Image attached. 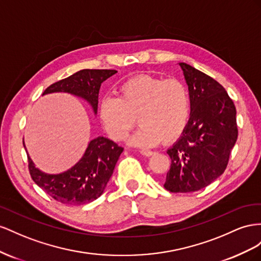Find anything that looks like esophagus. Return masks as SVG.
<instances>
[{
	"mask_svg": "<svg viewBox=\"0 0 261 261\" xmlns=\"http://www.w3.org/2000/svg\"><path fill=\"white\" fill-rule=\"evenodd\" d=\"M140 153L142 154L143 156H151V155L154 154V152H153V151H150V150H141Z\"/></svg>",
	"mask_w": 261,
	"mask_h": 261,
	"instance_id": "esophagus-1",
	"label": "esophagus"
}]
</instances>
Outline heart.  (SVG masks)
<instances>
[{"label":"heart","instance_id":"b5f03b06","mask_svg":"<svg viewBox=\"0 0 261 261\" xmlns=\"http://www.w3.org/2000/svg\"><path fill=\"white\" fill-rule=\"evenodd\" d=\"M120 97L107 95L100 99L98 117L115 141L128 136L136 124L140 128L129 138L130 145L153 147L162 141L169 143L179 137L188 123L190 97L186 85L176 79L133 76L119 86Z\"/></svg>","mask_w":261,"mask_h":261}]
</instances>
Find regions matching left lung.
<instances>
[{"label":"left lung","mask_w":261,"mask_h":261,"mask_svg":"<svg viewBox=\"0 0 261 261\" xmlns=\"http://www.w3.org/2000/svg\"><path fill=\"white\" fill-rule=\"evenodd\" d=\"M179 65L188 85L190 118L167 150L172 164L164 187L186 193L206 187L224 173L238 131L236 108L225 88L193 66Z\"/></svg>","instance_id":"obj_1"}]
</instances>
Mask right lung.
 <instances>
[{"label": "right lung", "mask_w": 261, "mask_h": 261, "mask_svg": "<svg viewBox=\"0 0 261 261\" xmlns=\"http://www.w3.org/2000/svg\"><path fill=\"white\" fill-rule=\"evenodd\" d=\"M116 73V70H81L50 85L42 95L68 93L76 96L87 101L96 115L100 85ZM23 144L26 148L24 142ZM122 151L123 147L114 141L97 137L88 143L85 153L75 165L63 173L42 172L27 154L28 168L33 180L50 197L64 204L81 205L92 202L102 195Z\"/></svg>", "instance_id": "add662e5"}]
</instances>
